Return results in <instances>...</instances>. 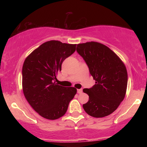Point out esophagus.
Returning <instances> with one entry per match:
<instances>
[{"mask_svg":"<svg viewBox=\"0 0 147 147\" xmlns=\"http://www.w3.org/2000/svg\"><path fill=\"white\" fill-rule=\"evenodd\" d=\"M82 89H77V93H82Z\"/></svg>","mask_w":147,"mask_h":147,"instance_id":"34e87169","label":"esophagus"}]
</instances>
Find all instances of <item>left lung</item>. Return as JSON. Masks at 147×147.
Here are the masks:
<instances>
[{
    "mask_svg": "<svg viewBox=\"0 0 147 147\" xmlns=\"http://www.w3.org/2000/svg\"><path fill=\"white\" fill-rule=\"evenodd\" d=\"M76 51L95 80L92 88L83 89L89 95L88 102L83 104L84 110L96 118L110 115L125 96L128 84L125 65L113 51L98 42L77 45Z\"/></svg>",
    "mask_w": 147,
    "mask_h": 147,
    "instance_id": "obj_1",
    "label": "left lung"
}]
</instances>
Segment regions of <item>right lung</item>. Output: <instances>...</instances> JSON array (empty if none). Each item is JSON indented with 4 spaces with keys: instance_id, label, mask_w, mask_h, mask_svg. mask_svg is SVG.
<instances>
[{
    "instance_id": "add662e5",
    "label": "right lung",
    "mask_w": 147,
    "mask_h": 147,
    "mask_svg": "<svg viewBox=\"0 0 147 147\" xmlns=\"http://www.w3.org/2000/svg\"><path fill=\"white\" fill-rule=\"evenodd\" d=\"M76 44L52 40L41 45L24 60L22 70L24 95L43 117L55 120L65 115L76 89L59 86L56 75L63 61L76 51Z\"/></svg>"
}]
</instances>
